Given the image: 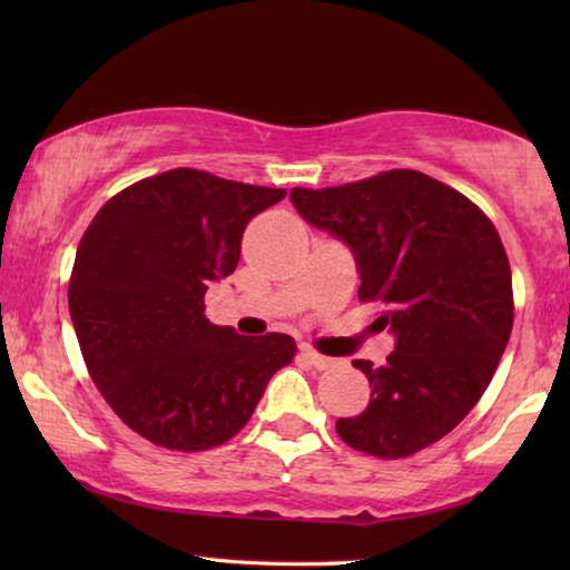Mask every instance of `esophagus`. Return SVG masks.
Masks as SVG:
<instances>
[{
  "mask_svg": "<svg viewBox=\"0 0 570 570\" xmlns=\"http://www.w3.org/2000/svg\"><path fill=\"white\" fill-rule=\"evenodd\" d=\"M298 354H302L308 364L316 366V370H330V366L334 364V360H330V356H324L320 352H314L312 346H302V350H298Z\"/></svg>",
  "mask_w": 570,
  "mask_h": 570,
  "instance_id": "1",
  "label": "esophagus"
}]
</instances>
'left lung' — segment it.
<instances>
[{"mask_svg":"<svg viewBox=\"0 0 570 570\" xmlns=\"http://www.w3.org/2000/svg\"><path fill=\"white\" fill-rule=\"evenodd\" d=\"M292 204L350 246L360 298L384 306L380 324L394 334L387 364L352 362L372 394L336 432L384 460L430 448L475 407L513 330V278L493 220L420 170L294 188Z\"/></svg>","mask_w":570,"mask_h":570,"instance_id":"1","label":"left lung"}]
</instances>
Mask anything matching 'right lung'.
Wrapping results in <instances>:
<instances>
[{
  "instance_id": "1",
  "label": "right lung",
  "mask_w": 570,
  "mask_h": 570,
  "mask_svg": "<svg viewBox=\"0 0 570 570\" xmlns=\"http://www.w3.org/2000/svg\"><path fill=\"white\" fill-rule=\"evenodd\" d=\"M284 196L176 168L120 190L85 230L67 288L77 342L105 402L153 445H224L294 360L288 334L240 336L204 314L248 220Z\"/></svg>"
}]
</instances>
